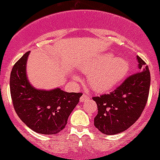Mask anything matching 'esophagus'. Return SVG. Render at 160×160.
<instances>
[{
  "mask_svg": "<svg viewBox=\"0 0 160 160\" xmlns=\"http://www.w3.org/2000/svg\"><path fill=\"white\" fill-rule=\"evenodd\" d=\"M89 96L86 95V94H83V95L81 96V97H80V102H85V101L89 100Z\"/></svg>",
  "mask_w": 160,
  "mask_h": 160,
  "instance_id": "obj_1",
  "label": "esophagus"
}]
</instances>
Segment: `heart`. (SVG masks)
I'll return each instance as SVG.
<instances>
[{"label": "heart", "instance_id": "heart-1", "mask_svg": "<svg viewBox=\"0 0 160 160\" xmlns=\"http://www.w3.org/2000/svg\"><path fill=\"white\" fill-rule=\"evenodd\" d=\"M80 69L83 73L88 75L89 86L94 91L103 93L115 88L125 79L130 65L126 58L108 52L96 56Z\"/></svg>", "mask_w": 160, "mask_h": 160}]
</instances>
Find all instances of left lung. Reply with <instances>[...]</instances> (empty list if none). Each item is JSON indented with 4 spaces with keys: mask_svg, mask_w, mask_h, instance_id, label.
Segmentation results:
<instances>
[{
    "mask_svg": "<svg viewBox=\"0 0 160 160\" xmlns=\"http://www.w3.org/2000/svg\"><path fill=\"white\" fill-rule=\"evenodd\" d=\"M137 73L129 76L114 91L93 97L98 106L94 126L106 135H116L132 127L141 117L147 102L150 73L140 57Z\"/></svg>",
    "mask_w": 160,
    "mask_h": 160,
    "instance_id": "8db88e82",
    "label": "left lung"
}]
</instances>
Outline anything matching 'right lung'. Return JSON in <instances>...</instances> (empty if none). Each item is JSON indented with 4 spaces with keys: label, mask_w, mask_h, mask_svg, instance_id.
<instances>
[{
    "label": "right lung",
    "mask_w": 160,
    "mask_h": 160,
    "mask_svg": "<svg viewBox=\"0 0 160 160\" xmlns=\"http://www.w3.org/2000/svg\"><path fill=\"white\" fill-rule=\"evenodd\" d=\"M29 52L13 67L10 78V94L17 115L30 129L45 135L58 134L63 130L71 112L82 96L60 89L43 90L30 84L26 73Z\"/></svg>",
    "instance_id": "1"
}]
</instances>
